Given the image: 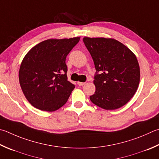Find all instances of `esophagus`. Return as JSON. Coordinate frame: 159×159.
<instances>
[{
  "mask_svg": "<svg viewBox=\"0 0 159 159\" xmlns=\"http://www.w3.org/2000/svg\"><path fill=\"white\" fill-rule=\"evenodd\" d=\"M77 83H78V85H79V86H82V85H84L85 83H83V82H79V81Z\"/></svg>",
  "mask_w": 159,
  "mask_h": 159,
  "instance_id": "esophagus-1",
  "label": "esophagus"
}]
</instances>
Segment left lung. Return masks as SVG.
Masks as SVG:
<instances>
[{"label": "left lung", "instance_id": "obj_1", "mask_svg": "<svg viewBox=\"0 0 159 159\" xmlns=\"http://www.w3.org/2000/svg\"><path fill=\"white\" fill-rule=\"evenodd\" d=\"M96 69L94 104L105 110H115L134 97L140 82V67L135 54L116 39L84 37Z\"/></svg>", "mask_w": 159, "mask_h": 159}]
</instances>
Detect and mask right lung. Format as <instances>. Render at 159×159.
Listing matches in <instances>:
<instances>
[{
    "label": "right lung",
    "mask_w": 159,
    "mask_h": 159,
    "mask_svg": "<svg viewBox=\"0 0 159 159\" xmlns=\"http://www.w3.org/2000/svg\"><path fill=\"white\" fill-rule=\"evenodd\" d=\"M79 40L80 37L47 39L25 55L19 69V83L34 107L52 112L67 102L75 85L67 80L65 60Z\"/></svg>",
    "instance_id": "right-lung-1"
}]
</instances>
